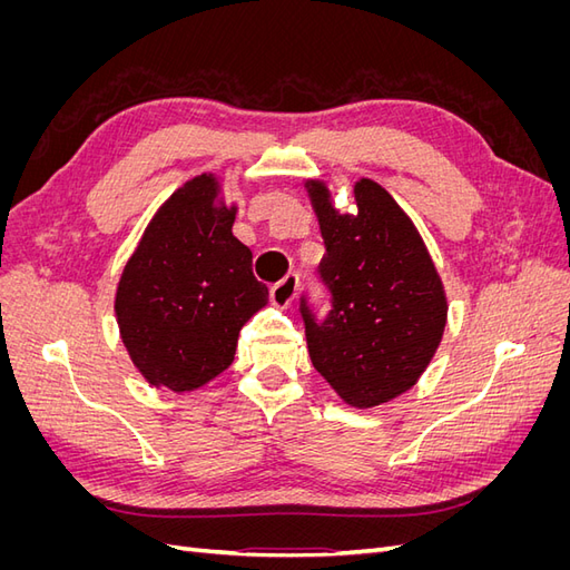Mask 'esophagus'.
<instances>
[{
	"instance_id": "34e87169",
	"label": "esophagus",
	"mask_w": 570,
	"mask_h": 570,
	"mask_svg": "<svg viewBox=\"0 0 570 570\" xmlns=\"http://www.w3.org/2000/svg\"><path fill=\"white\" fill-rule=\"evenodd\" d=\"M297 287H299L297 273H287L281 283H275L271 287V302H273V306L287 308L297 297Z\"/></svg>"
}]
</instances>
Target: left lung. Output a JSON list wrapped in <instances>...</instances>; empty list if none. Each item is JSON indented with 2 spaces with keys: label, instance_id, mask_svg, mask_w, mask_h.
I'll return each mask as SVG.
<instances>
[{
  "label": "left lung",
  "instance_id": "left-lung-1",
  "mask_svg": "<svg viewBox=\"0 0 570 570\" xmlns=\"http://www.w3.org/2000/svg\"><path fill=\"white\" fill-rule=\"evenodd\" d=\"M325 256L333 308L318 323L302 299L308 356L342 402L371 409L419 383L446 325V295L421 233L385 187L354 185L356 214H340L323 180L304 183Z\"/></svg>",
  "mask_w": 570,
  "mask_h": 570
}]
</instances>
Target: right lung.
<instances>
[{
    "label": "right lung",
    "mask_w": 570,
    "mask_h": 570,
    "mask_svg": "<svg viewBox=\"0 0 570 570\" xmlns=\"http://www.w3.org/2000/svg\"><path fill=\"white\" fill-rule=\"evenodd\" d=\"M237 206L220 180H187L151 216L116 287L114 312L135 368L151 387L193 392L226 371L268 287L233 235Z\"/></svg>",
    "instance_id": "right-lung-1"
}]
</instances>
